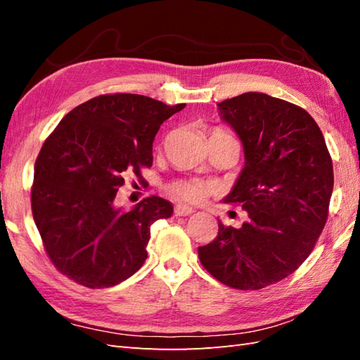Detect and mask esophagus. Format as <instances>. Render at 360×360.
Wrapping results in <instances>:
<instances>
[{"label": "esophagus", "instance_id": "34e87169", "mask_svg": "<svg viewBox=\"0 0 360 360\" xmlns=\"http://www.w3.org/2000/svg\"><path fill=\"white\" fill-rule=\"evenodd\" d=\"M193 212H195L193 207H188V205H184V204H178L174 207V213L178 217H188V215H192Z\"/></svg>", "mask_w": 360, "mask_h": 360}]
</instances>
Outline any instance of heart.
I'll return each mask as SVG.
<instances>
[{
    "label": "heart",
    "mask_w": 360,
    "mask_h": 360,
    "mask_svg": "<svg viewBox=\"0 0 360 360\" xmlns=\"http://www.w3.org/2000/svg\"><path fill=\"white\" fill-rule=\"evenodd\" d=\"M168 192H170V195L176 198V200L195 202L198 200H201L202 195L207 192V187L201 184L200 181L178 179L168 186Z\"/></svg>",
    "instance_id": "b5f03b06"
}]
</instances>
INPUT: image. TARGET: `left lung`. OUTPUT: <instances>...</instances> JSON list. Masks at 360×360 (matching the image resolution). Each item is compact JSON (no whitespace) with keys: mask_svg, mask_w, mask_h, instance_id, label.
I'll list each match as a JSON object with an SVG mask.
<instances>
[{"mask_svg":"<svg viewBox=\"0 0 360 360\" xmlns=\"http://www.w3.org/2000/svg\"><path fill=\"white\" fill-rule=\"evenodd\" d=\"M240 137L244 167L224 202L248 212L243 226L218 223L198 249L202 266L235 289H262L298 269L328 218L334 174L325 137L300 106L264 93L218 103Z\"/></svg>","mask_w":360,"mask_h":360,"instance_id":"1","label":"left lung"}]
</instances>
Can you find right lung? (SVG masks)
Listing matches in <instances>:
<instances>
[{
  "instance_id": "obj_1",
  "label": "right lung",
  "mask_w": 360,
  "mask_h": 360,
  "mask_svg": "<svg viewBox=\"0 0 360 360\" xmlns=\"http://www.w3.org/2000/svg\"><path fill=\"white\" fill-rule=\"evenodd\" d=\"M186 103L139 94L98 96L75 106L44 141L34 168L32 215L53 266L86 288H110L141 269L150 227L173 205L145 198L116 205L128 172L153 164V141Z\"/></svg>"
}]
</instances>
